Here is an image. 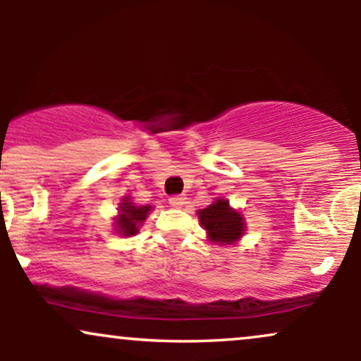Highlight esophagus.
Wrapping results in <instances>:
<instances>
[{
    "mask_svg": "<svg viewBox=\"0 0 361 361\" xmlns=\"http://www.w3.org/2000/svg\"><path fill=\"white\" fill-rule=\"evenodd\" d=\"M185 202H186L185 195H173V197H169V204H171L173 207L185 205Z\"/></svg>",
    "mask_w": 361,
    "mask_h": 361,
    "instance_id": "esophagus-1",
    "label": "esophagus"
}]
</instances>
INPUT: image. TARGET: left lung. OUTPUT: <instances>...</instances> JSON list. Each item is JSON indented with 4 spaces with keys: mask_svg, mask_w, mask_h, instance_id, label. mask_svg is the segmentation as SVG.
I'll return each mask as SVG.
<instances>
[{
    "mask_svg": "<svg viewBox=\"0 0 361 361\" xmlns=\"http://www.w3.org/2000/svg\"><path fill=\"white\" fill-rule=\"evenodd\" d=\"M197 214L212 243L234 244L244 234V217L227 200H215Z\"/></svg>",
    "mask_w": 361,
    "mask_h": 361,
    "instance_id": "left-lung-1",
    "label": "left lung"
}]
</instances>
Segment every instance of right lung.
Masks as SVG:
<instances>
[{
  "label": "right lung",
  "instance_id": "obj_1",
  "mask_svg": "<svg viewBox=\"0 0 361 361\" xmlns=\"http://www.w3.org/2000/svg\"><path fill=\"white\" fill-rule=\"evenodd\" d=\"M151 205H135L132 204L130 198L123 197L120 202L118 215L115 219V231L123 238H130L139 233V227L147 219V214L151 212Z\"/></svg>",
  "mask_w": 361,
  "mask_h": 361
}]
</instances>
